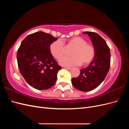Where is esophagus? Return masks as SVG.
I'll return each mask as SVG.
<instances>
[{
	"label": "esophagus",
	"mask_w": 129,
	"mask_h": 129,
	"mask_svg": "<svg viewBox=\"0 0 129 129\" xmlns=\"http://www.w3.org/2000/svg\"><path fill=\"white\" fill-rule=\"evenodd\" d=\"M65 69H67V70H69V71H70V70H71L72 68H70V67H64Z\"/></svg>",
	"instance_id": "esophagus-1"
}]
</instances>
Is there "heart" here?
<instances>
[{
  "mask_svg": "<svg viewBox=\"0 0 129 129\" xmlns=\"http://www.w3.org/2000/svg\"><path fill=\"white\" fill-rule=\"evenodd\" d=\"M68 45L74 47L71 52L72 56H64L59 61V63L66 67L89 64L95 56V49L93 47L87 44V41L80 37L72 38L68 40ZM51 55L57 60L63 55L64 52V43L58 39L53 42L49 46Z\"/></svg>",
  "mask_w": 129,
  "mask_h": 129,
  "instance_id": "obj_1",
  "label": "heart"
}]
</instances>
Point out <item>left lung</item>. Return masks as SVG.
I'll list each match as a JSON object with an SVG mask.
<instances>
[{
  "mask_svg": "<svg viewBox=\"0 0 129 129\" xmlns=\"http://www.w3.org/2000/svg\"><path fill=\"white\" fill-rule=\"evenodd\" d=\"M90 38L95 56L86 68L81 69L80 75L73 78V86L82 91H89L99 86L106 77L110 65V49L105 41L95 32H84Z\"/></svg>",
  "mask_w": 129,
  "mask_h": 129,
  "instance_id": "left-lung-1",
  "label": "left lung"
}]
</instances>
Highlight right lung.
<instances>
[{
  "instance_id": "1",
  "label": "right lung",
  "mask_w": 129,
  "mask_h": 129,
  "mask_svg": "<svg viewBox=\"0 0 129 129\" xmlns=\"http://www.w3.org/2000/svg\"><path fill=\"white\" fill-rule=\"evenodd\" d=\"M57 40L39 31L27 36L19 47L17 55L19 71L27 83L35 89H48L56 83L61 67L50 54L49 46Z\"/></svg>"
}]
</instances>
